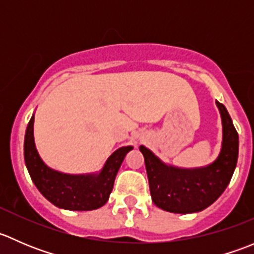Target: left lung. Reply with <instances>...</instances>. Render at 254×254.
<instances>
[{
	"mask_svg": "<svg viewBox=\"0 0 254 254\" xmlns=\"http://www.w3.org/2000/svg\"><path fill=\"white\" fill-rule=\"evenodd\" d=\"M216 104L221 113L224 139L220 156L212 165L189 171L168 167L151 151L140 146L152 201L165 211H201L224 193L231 181L238 157V134L224 104Z\"/></svg>",
	"mask_w": 254,
	"mask_h": 254,
	"instance_id": "left-lung-1",
	"label": "left lung"
}]
</instances>
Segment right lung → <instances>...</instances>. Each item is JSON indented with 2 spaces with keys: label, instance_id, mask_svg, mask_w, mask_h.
<instances>
[{
  "label": "right lung",
  "instance_id": "1",
  "mask_svg": "<svg viewBox=\"0 0 254 254\" xmlns=\"http://www.w3.org/2000/svg\"><path fill=\"white\" fill-rule=\"evenodd\" d=\"M33 122L28 123L24 139V160L28 172L40 193L54 205L66 210H94L107 203L115 176L131 146L122 147L108 158L99 176H70L50 170L40 160L33 137Z\"/></svg>",
  "mask_w": 254,
  "mask_h": 254
}]
</instances>
